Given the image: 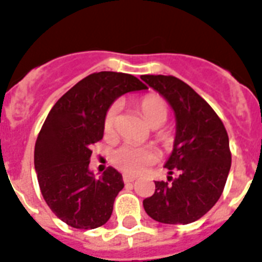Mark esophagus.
Returning <instances> with one entry per match:
<instances>
[{
  "label": "esophagus",
  "mask_w": 262,
  "mask_h": 262,
  "mask_svg": "<svg viewBox=\"0 0 262 262\" xmlns=\"http://www.w3.org/2000/svg\"><path fill=\"white\" fill-rule=\"evenodd\" d=\"M136 180L135 176H129V175H125L124 176V182L126 183V184H129V183H133Z\"/></svg>",
  "instance_id": "esophagus-1"
}]
</instances>
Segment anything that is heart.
<instances>
[{"instance_id": "b5f03b06", "label": "heart", "mask_w": 262, "mask_h": 262, "mask_svg": "<svg viewBox=\"0 0 262 262\" xmlns=\"http://www.w3.org/2000/svg\"><path fill=\"white\" fill-rule=\"evenodd\" d=\"M120 102L112 103L103 118L105 135H112L116 126L117 117L120 113ZM138 109L144 120L150 127H160L168 118V105L165 99L159 94H146L138 101ZM161 140L167 136L161 135ZM157 160V153L148 146L124 145L112 155L113 164L127 175H138Z\"/></svg>"}]
</instances>
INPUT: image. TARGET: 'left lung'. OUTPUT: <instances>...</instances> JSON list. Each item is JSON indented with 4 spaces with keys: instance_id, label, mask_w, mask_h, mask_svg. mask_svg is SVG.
I'll return each mask as SVG.
<instances>
[{
    "instance_id": "1",
    "label": "left lung",
    "mask_w": 262,
    "mask_h": 262,
    "mask_svg": "<svg viewBox=\"0 0 262 262\" xmlns=\"http://www.w3.org/2000/svg\"><path fill=\"white\" fill-rule=\"evenodd\" d=\"M168 102L176 120L173 149L165 168L178 171L168 182H155L152 196L142 202L146 214L161 223L187 225L205 215L222 195L230 171L229 136L207 102L175 76L141 75Z\"/></svg>"
}]
</instances>
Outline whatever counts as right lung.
Segmentation results:
<instances>
[{"mask_svg": "<svg viewBox=\"0 0 262 262\" xmlns=\"http://www.w3.org/2000/svg\"><path fill=\"white\" fill-rule=\"evenodd\" d=\"M140 90L146 86L130 74L95 72L48 113L36 140L35 169L44 201L69 226L89 230L109 221L124 180L113 167L95 178L89 168L90 148L103 137V118L113 102Z\"/></svg>", "mask_w": 262, "mask_h": 262, "instance_id": "obj_1", "label": "right lung"}]
</instances>
